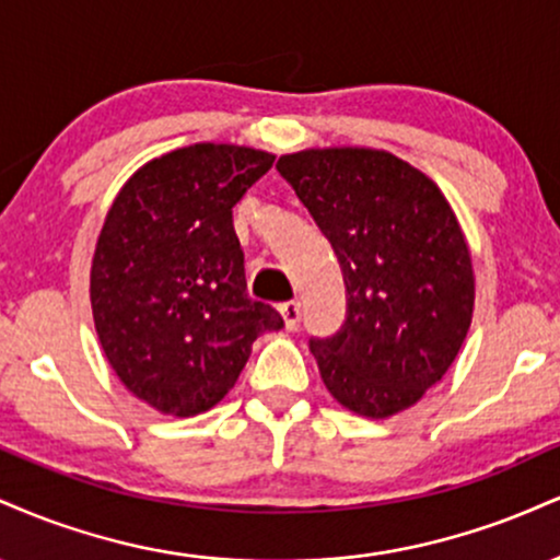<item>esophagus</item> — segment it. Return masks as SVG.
Here are the masks:
<instances>
[{"mask_svg":"<svg viewBox=\"0 0 560 560\" xmlns=\"http://www.w3.org/2000/svg\"><path fill=\"white\" fill-rule=\"evenodd\" d=\"M279 313H281V318H284V326L289 331L298 329V324H300V302L298 300L281 302Z\"/></svg>","mask_w":560,"mask_h":560,"instance_id":"1","label":"esophagus"}]
</instances>
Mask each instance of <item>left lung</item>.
I'll list each match as a JSON object with an SVG mask.
<instances>
[{
	"label": "left lung",
	"mask_w": 560,
	"mask_h": 560,
	"mask_svg": "<svg viewBox=\"0 0 560 560\" xmlns=\"http://www.w3.org/2000/svg\"><path fill=\"white\" fill-rule=\"evenodd\" d=\"M276 171L345 276L342 329L311 339L320 378L352 413L389 419L447 374L471 326L474 266L458 218L427 173L384 150H302Z\"/></svg>",
	"instance_id": "left-lung-1"
}]
</instances>
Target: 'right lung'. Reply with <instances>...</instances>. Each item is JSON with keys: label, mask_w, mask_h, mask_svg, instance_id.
I'll return each mask as SVG.
<instances>
[{"label": "right lung", "mask_w": 560, "mask_h": 560, "mask_svg": "<svg viewBox=\"0 0 560 560\" xmlns=\"http://www.w3.org/2000/svg\"><path fill=\"white\" fill-rule=\"evenodd\" d=\"M271 165V152L199 141L141 165L107 210L89 287L96 337L124 387L160 413L213 408L255 339L284 326L249 300L231 221Z\"/></svg>", "instance_id": "1"}]
</instances>
